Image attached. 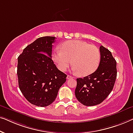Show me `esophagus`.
<instances>
[{"label": "esophagus", "instance_id": "34e87169", "mask_svg": "<svg viewBox=\"0 0 133 133\" xmlns=\"http://www.w3.org/2000/svg\"><path fill=\"white\" fill-rule=\"evenodd\" d=\"M72 78H75V77H72V76H71L70 75H68V76H67V77H66L67 79H72Z\"/></svg>", "mask_w": 133, "mask_h": 133}]
</instances>
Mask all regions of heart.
Instances as JSON below:
<instances>
[{
    "instance_id": "1",
    "label": "heart",
    "mask_w": 133,
    "mask_h": 133,
    "mask_svg": "<svg viewBox=\"0 0 133 133\" xmlns=\"http://www.w3.org/2000/svg\"><path fill=\"white\" fill-rule=\"evenodd\" d=\"M58 68L65 71L72 64L73 70L81 76L93 73L99 66L101 54L97 47L86 42L71 40L56 48L52 55Z\"/></svg>"
}]
</instances>
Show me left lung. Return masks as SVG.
<instances>
[{"mask_svg":"<svg viewBox=\"0 0 133 133\" xmlns=\"http://www.w3.org/2000/svg\"><path fill=\"white\" fill-rule=\"evenodd\" d=\"M101 61L98 68L90 75L77 79L75 95L85 106H94L102 102L113 89L116 77V61L111 52L100 46Z\"/></svg>","mask_w":133,"mask_h":133,"instance_id":"1","label":"left lung"}]
</instances>
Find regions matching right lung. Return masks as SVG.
I'll return each mask as SVG.
<instances>
[{
	"instance_id": "add662e5",
	"label": "right lung",
	"mask_w": 133,
	"mask_h": 133,
	"mask_svg": "<svg viewBox=\"0 0 133 133\" xmlns=\"http://www.w3.org/2000/svg\"><path fill=\"white\" fill-rule=\"evenodd\" d=\"M55 37L38 38L28 45L18 57L19 87L29 102L47 107L55 101L66 82V75L57 69L51 58Z\"/></svg>"
}]
</instances>
